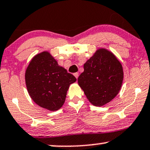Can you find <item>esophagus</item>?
<instances>
[{"instance_id": "1", "label": "esophagus", "mask_w": 150, "mask_h": 150, "mask_svg": "<svg viewBox=\"0 0 150 150\" xmlns=\"http://www.w3.org/2000/svg\"><path fill=\"white\" fill-rule=\"evenodd\" d=\"M74 76H75L77 79V78H78V77H79V73H74Z\"/></svg>"}]
</instances>
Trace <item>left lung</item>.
<instances>
[{
  "instance_id": "1",
  "label": "left lung",
  "mask_w": 150,
  "mask_h": 150,
  "mask_svg": "<svg viewBox=\"0 0 150 150\" xmlns=\"http://www.w3.org/2000/svg\"><path fill=\"white\" fill-rule=\"evenodd\" d=\"M123 78L120 61L111 52L101 48L84 64V72L77 82L91 104L103 106L118 94Z\"/></svg>"
}]
</instances>
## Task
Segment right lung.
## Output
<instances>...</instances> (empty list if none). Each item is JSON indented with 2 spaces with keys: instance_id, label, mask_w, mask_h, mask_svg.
<instances>
[{
  "instance_id": "obj_1",
  "label": "right lung",
  "mask_w": 150,
  "mask_h": 150,
  "mask_svg": "<svg viewBox=\"0 0 150 150\" xmlns=\"http://www.w3.org/2000/svg\"><path fill=\"white\" fill-rule=\"evenodd\" d=\"M25 80L33 101L43 108L56 111L62 107L70 84L76 78L59 66L50 52H42L31 59Z\"/></svg>"
}]
</instances>
